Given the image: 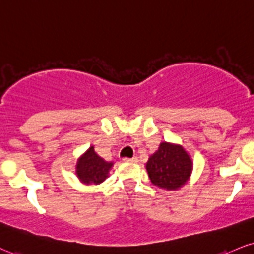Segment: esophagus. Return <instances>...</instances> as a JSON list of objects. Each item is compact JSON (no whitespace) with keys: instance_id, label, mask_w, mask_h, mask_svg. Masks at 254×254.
<instances>
[{"instance_id":"1","label":"esophagus","mask_w":254,"mask_h":254,"mask_svg":"<svg viewBox=\"0 0 254 254\" xmlns=\"http://www.w3.org/2000/svg\"><path fill=\"white\" fill-rule=\"evenodd\" d=\"M123 162H127V163H135V162H137V157H132V158L124 157Z\"/></svg>"}]
</instances>
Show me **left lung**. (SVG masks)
I'll return each instance as SVG.
<instances>
[{
  "mask_svg": "<svg viewBox=\"0 0 254 254\" xmlns=\"http://www.w3.org/2000/svg\"><path fill=\"white\" fill-rule=\"evenodd\" d=\"M146 170L155 186L172 190L187 182L191 172V160L182 146L164 142L149 158Z\"/></svg>",
  "mask_w": 254,
  "mask_h": 254,
  "instance_id": "left-lung-1",
  "label": "left lung"
}]
</instances>
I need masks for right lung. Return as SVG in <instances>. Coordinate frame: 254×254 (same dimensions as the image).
Masks as SVG:
<instances>
[{"instance_id":"1","label":"right lung","mask_w":254,"mask_h":254,"mask_svg":"<svg viewBox=\"0 0 254 254\" xmlns=\"http://www.w3.org/2000/svg\"><path fill=\"white\" fill-rule=\"evenodd\" d=\"M112 162L104 161L94 151L93 146L82 155L77 164V174L79 180L86 185H98L108 177Z\"/></svg>"}]
</instances>
